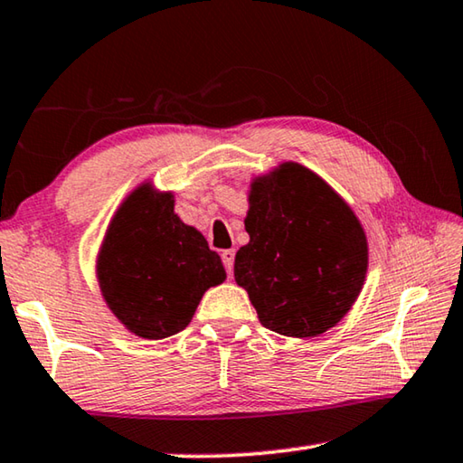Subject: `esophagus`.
I'll return each mask as SVG.
<instances>
[{"label":"esophagus","instance_id":"obj_1","mask_svg":"<svg viewBox=\"0 0 463 463\" xmlns=\"http://www.w3.org/2000/svg\"><path fill=\"white\" fill-rule=\"evenodd\" d=\"M222 257V263H224V269L229 271V276L232 273V268H234V250L232 249H226L221 253Z\"/></svg>","mask_w":463,"mask_h":463}]
</instances>
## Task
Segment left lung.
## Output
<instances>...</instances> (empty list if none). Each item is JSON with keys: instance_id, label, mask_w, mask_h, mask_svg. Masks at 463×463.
<instances>
[{"instance_id": "left-lung-1", "label": "left lung", "mask_w": 463, "mask_h": 463, "mask_svg": "<svg viewBox=\"0 0 463 463\" xmlns=\"http://www.w3.org/2000/svg\"><path fill=\"white\" fill-rule=\"evenodd\" d=\"M249 242L234 257L260 323L286 336H317L354 307L367 271V239L345 200L298 163L250 184Z\"/></svg>"}]
</instances>
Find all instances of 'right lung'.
Listing matches in <instances>:
<instances>
[{"instance_id": "1", "label": "right lung", "mask_w": 463, "mask_h": 463, "mask_svg": "<svg viewBox=\"0 0 463 463\" xmlns=\"http://www.w3.org/2000/svg\"><path fill=\"white\" fill-rule=\"evenodd\" d=\"M104 300L143 339H165L190 325L208 288L226 271L206 239L174 213V195L143 184L108 226L98 257Z\"/></svg>"}]
</instances>
